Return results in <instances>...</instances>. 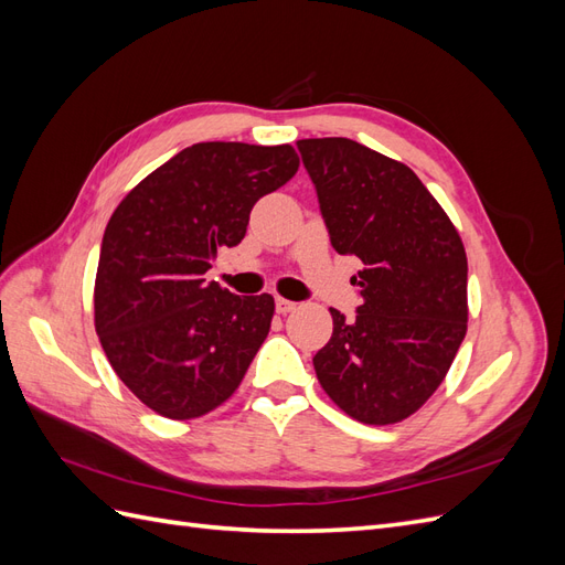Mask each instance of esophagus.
<instances>
[{"instance_id": "esophagus-1", "label": "esophagus", "mask_w": 565, "mask_h": 565, "mask_svg": "<svg viewBox=\"0 0 565 565\" xmlns=\"http://www.w3.org/2000/svg\"><path fill=\"white\" fill-rule=\"evenodd\" d=\"M295 309H297V303H295V301L282 299V297H278V299H276V311H278V313H292Z\"/></svg>"}]
</instances>
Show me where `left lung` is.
<instances>
[{
	"label": "left lung",
	"instance_id": "8db88e82",
	"mask_svg": "<svg viewBox=\"0 0 565 565\" xmlns=\"http://www.w3.org/2000/svg\"><path fill=\"white\" fill-rule=\"evenodd\" d=\"M330 243L363 262L355 318L313 355L324 393L363 424H396L431 398L467 334V252L413 169L351 139L297 141Z\"/></svg>",
	"mask_w": 565,
	"mask_h": 565
}]
</instances>
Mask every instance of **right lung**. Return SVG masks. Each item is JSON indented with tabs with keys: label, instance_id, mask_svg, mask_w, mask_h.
<instances>
[{
	"label": "right lung",
	"instance_id": "obj_1",
	"mask_svg": "<svg viewBox=\"0 0 565 565\" xmlns=\"http://www.w3.org/2000/svg\"><path fill=\"white\" fill-rule=\"evenodd\" d=\"M292 146L183 148L117 204L100 243L94 322L117 377L169 419L212 413L270 330V295L237 297L204 273L243 241L256 200L297 174Z\"/></svg>",
	"mask_w": 565,
	"mask_h": 565
}]
</instances>
